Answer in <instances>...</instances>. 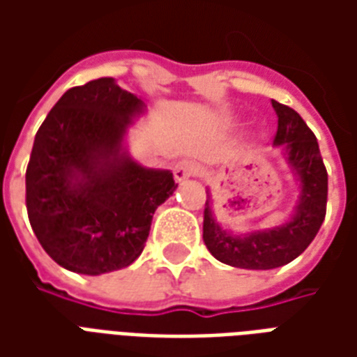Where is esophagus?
Returning a JSON list of instances; mask_svg holds the SVG:
<instances>
[{"label":"esophagus","instance_id":"obj_1","mask_svg":"<svg viewBox=\"0 0 357 357\" xmlns=\"http://www.w3.org/2000/svg\"><path fill=\"white\" fill-rule=\"evenodd\" d=\"M199 174V164L193 162V160H179L174 166V178L178 181H185V179L193 178Z\"/></svg>","mask_w":357,"mask_h":357}]
</instances>
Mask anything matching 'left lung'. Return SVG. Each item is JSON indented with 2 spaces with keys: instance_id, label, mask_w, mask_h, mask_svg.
<instances>
[{
  "instance_id": "obj_1",
  "label": "left lung",
  "mask_w": 357,
  "mask_h": 357,
  "mask_svg": "<svg viewBox=\"0 0 357 357\" xmlns=\"http://www.w3.org/2000/svg\"><path fill=\"white\" fill-rule=\"evenodd\" d=\"M277 112L273 145H283L287 162L300 183V197L289 222L233 235L218 224L210 208V195L204 204L202 239L220 262L243 269H273L298 258L319 231L327 210V170L314 132L298 112L287 105L271 101Z\"/></svg>"
}]
</instances>
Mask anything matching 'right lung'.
Segmentation results:
<instances>
[{"label":"right lung","instance_id":"add662e5","mask_svg":"<svg viewBox=\"0 0 357 357\" xmlns=\"http://www.w3.org/2000/svg\"><path fill=\"white\" fill-rule=\"evenodd\" d=\"M137 95L99 78L66 91L36 133L26 168V210L43 250L68 271L128 268L145 248L155 210L178 183L124 149Z\"/></svg>","mask_w":357,"mask_h":357}]
</instances>
